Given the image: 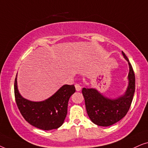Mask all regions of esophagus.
Listing matches in <instances>:
<instances>
[{
  "instance_id": "34e87169",
  "label": "esophagus",
  "mask_w": 148,
  "mask_h": 148,
  "mask_svg": "<svg viewBox=\"0 0 148 148\" xmlns=\"http://www.w3.org/2000/svg\"><path fill=\"white\" fill-rule=\"evenodd\" d=\"M75 87L76 90L77 91V92H79V91L82 90V86H81L79 84H76L75 86Z\"/></svg>"
}]
</instances>
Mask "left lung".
<instances>
[{
    "mask_svg": "<svg viewBox=\"0 0 148 148\" xmlns=\"http://www.w3.org/2000/svg\"><path fill=\"white\" fill-rule=\"evenodd\" d=\"M122 54L129 67L128 86L124 94L116 98H110L95 88L82 89L88 116L98 126L108 127L121 120L127 114L132 102L135 92V74L128 58L123 51Z\"/></svg>",
    "mask_w": 148,
    "mask_h": 148,
    "instance_id": "8db88e82",
    "label": "left lung"
}]
</instances>
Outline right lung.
<instances>
[{
    "label": "right lung",
    "instance_id": "right-lung-1",
    "mask_svg": "<svg viewBox=\"0 0 148 148\" xmlns=\"http://www.w3.org/2000/svg\"><path fill=\"white\" fill-rule=\"evenodd\" d=\"M17 73L14 85L16 103L25 121L32 126L49 131L58 129L63 124L67 114L68 102L75 92L73 85H64L50 98L40 102L24 98L17 87Z\"/></svg>",
    "mask_w": 148,
    "mask_h": 148
}]
</instances>
